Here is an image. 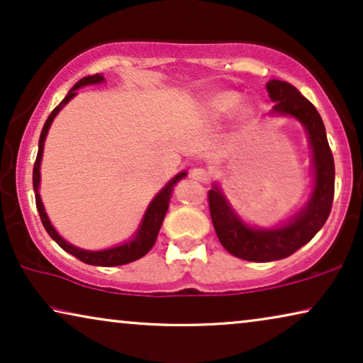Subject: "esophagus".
Instances as JSON below:
<instances>
[{"label": "esophagus", "instance_id": "obj_1", "mask_svg": "<svg viewBox=\"0 0 363 363\" xmlns=\"http://www.w3.org/2000/svg\"><path fill=\"white\" fill-rule=\"evenodd\" d=\"M191 178H193V180H196V182L205 183V182H208L210 175H208V172L205 170V168H193Z\"/></svg>", "mask_w": 363, "mask_h": 363}]
</instances>
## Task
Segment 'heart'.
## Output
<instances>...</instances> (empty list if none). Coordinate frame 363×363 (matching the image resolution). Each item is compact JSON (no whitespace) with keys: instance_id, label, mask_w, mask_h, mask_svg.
<instances>
[{"instance_id":"obj_1","label":"heart","mask_w":363,"mask_h":363,"mask_svg":"<svg viewBox=\"0 0 363 363\" xmlns=\"http://www.w3.org/2000/svg\"><path fill=\"white\" fill-rule=\"evenodd\" d=\"M241 104V96L236 92H221L215 96L210 101V107L208 111L215 118H221L230 116L240 107ZM242 113H247V108H242Z\"/></svg>"}]
</instances>
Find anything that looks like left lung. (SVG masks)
Listing matches in <instances>:
<instances>
[{
  "instance_id": "left-lung-1",
  "label": "left lung",
  "mask_w": 363,
  "mask_h": 363,
  "mask_svg": "<svg viewBox=\"0 0 363 363\" xmlns=\"http://www.w3.org/2000/svg\"><path fill=\"white\" fill-rule=\"evenodd\" d=\"M266 89L274 102L271 116L292 117L304 127L312 152L314 183L306 205L291 220L272 228L247 225L231 206L221 186L213 183L208 201L218 240L230 255L252 262L284 259L307 245L330 215L335 183L334 157L317 108L289 82L271 79Z\"/></svg>"
}]
</instances>
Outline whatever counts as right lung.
Here are the masks:
<instances>
[{
  "label": "right lung",
  "instance_id": "obj_1",
  "mask_svg": "<svg viewBox=\"0 0 363 363\" xmlns=\"http://www.w3.org/2000/svg\"><path fill=\"white\" fill-rule=\"evenodd\" d=\"M106 81L102 74H94V76H87L82 77L76 86H74L71 91L67 92V96L62 99V102L54 108L51 112V116L48 117L46 123H44L41 137H39V147H38V157L36 162H34V168H33V188H34V195H36V208L39 211V216H41L43 226L46 228L48 235L52 238L54 241L57 242L59 246L62 247L64 251L69 252V255L76 256L77 259H81L86 264H92V266H104V267H112V266H122V264H128V262L140 259L142 256H145L148 251L152 250V246L155 245L158 231H160L162 223L165 220L168 205H170V196L173 191V186L177 185L182 178L186 177V172H180L178 175L172 178L170 182L167 183L165 186L162 188L160 191L153 196V200L150 201V205L147 206L145 213H143V218L138 225L135 235H133L130 240L122 242V245H117L113 247H108V250H101V251H87V250H81V247L71 245L67 242L64 238L59 235L56 231V228L51 225L49 221L48 213L44 210L41 195H39V185H41V160H43V152H44V140H46L49 128H51V123L61 108L66 106V104L77 96V89H81L84 86H96V84H101Z\"/></svg>",
  "mask_w": 363,
  "mask_h": 363
}]
</instances>
